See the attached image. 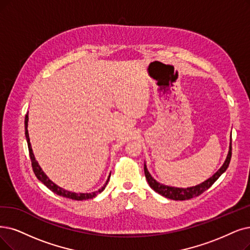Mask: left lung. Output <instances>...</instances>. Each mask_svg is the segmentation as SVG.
<instances>
[{"label":"left lung","mask_w":250,"mask_h":250,"mask_svg":"<svg viewBox=\"0 0 250 250\" xmlns=\"http://www.w3.org/2000/svg\"><path fill=\"white\" fill-rule=\"evenodd\" d=\"M231 157H232V144L229 145V151L228 157L226 159L224 165L222 166V168L219 169V170L213 176L208 178L207 181H205L204 183L198 185V186H195V187H192V188H173V187H168V186L159 184L152 177V175L149 174L146 165H145V174H146V178L149 187H151L154 191H156L160 195L171 199V200H181V201L188 200V199H192L194 197L201 195L203 192H205L206 189H208L217 181V178L227 170V168L229 167V161H231Z\"/></svg>","instance_id":"obj_1"}]
</instances>
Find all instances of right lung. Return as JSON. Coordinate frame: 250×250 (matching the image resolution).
Listing matches in <instances>:
<instances>
[{
    "instance_id": "add662e5",
    "label": "right lung",
    "mask_w": 250,
    "mask_h": 250,
    "mask_svg": "<svg viewBox=\"0 0 250 250\" xmlns=\"http://www.w3.org/2000/svg\"><path fill=\"white\" fill-rule=\"evenodd\" d=\"M27 121H28V116L27 114L25 115V120H24V126H25V137H26V141H27V146H28V152H29V157H31V161H32V167H33V170L37 176V178L39 179L40 182H42L49 189H51V191L59 196H62L68 199H73V200H77V201H81V200H86V199H92L93 197L97 196L98 193H101L102 191H104L107 182H108V178L105 183V185L102 188V189H99L98 192H94L91 194H77V193H73V192H68L63 189L62 188L56 186L55 184H53L50 179L46 176V174L42 171L41 167L39 166L38 162L36 161L35 156L33 154V149H32V146L31 143H29V137H28V131H27Z\"/></svg>"
}]
</instances>
